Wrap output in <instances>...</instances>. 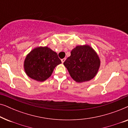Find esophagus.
Here are the masks:
<instances>
[{"label": "esophagus", "mask_w": 128, "mask_h": 128, "mask_svg": "<svg viewBox=\"0 0 128 128\" xmlns=\"http://www.w3.org/2000/svg\"><path fill=\"white\" fill-rule=\"evenodd\" d=\"M65 60H66V58H64V59H61V61H62V63H64V61H65Z\"/></svg>", "instance_id": "34e87169"}]
</instances>
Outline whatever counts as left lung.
Wrapping results in <instances>:
<instances>
[{"label": "left lung", "instance_id": "8db88e82", "mask_svg": "<svg viewBox=\"0 0 128 128\" xmlns=\"http://www.w3.org/2000/svg\"><path fill=\"white\" fill-rule=\"evenodd\" d=\"M73 80L82 83L93 78L100 65L98 56L88 45L77 46L64 63Z\"/></svg>", "mask_w": 128, "mask_h": 128}]
</instances>
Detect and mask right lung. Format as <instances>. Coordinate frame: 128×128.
<instances>
[{"label": "right lung", "mask_w": 128, "mask_h": 128, "mask_svg": "<svg viewBox=\"0 0 128 128\" xmlns=\"http://www.w3.org/2000/svg\"><path fill=\"white\" fill-rule=\"evenodd\" d=\"M61 63L57 53L47 46H40L28 54L24 66L28 76L36 81L44 82L51 76L55 68Z\"/></svg>", "instance_id": "1"}]
</instances>
